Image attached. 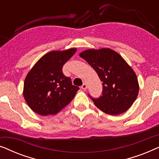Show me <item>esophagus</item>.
<instances>
[{"mask_svg": "<svg viewBox=\"0 0 159 159\" xmlns=\"http://www.w3.org/2000/svg\"><path fill=\"white\" fill-rule=\"evenodd\" d=\"M81 88H82V89H83V90H86V89H87L86 83H83V84H82V85L81 86Z\"/></svg>", "mask_w": 159, "mask_h": 159, "instance_id": "1", "label": "esophagus"}]
</instances>
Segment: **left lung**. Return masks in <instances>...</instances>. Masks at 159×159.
<instances>
[{"label": "left lung", "instance_id": "1", "mask_svg": "<svg viewBox=\"0 0 159 159\" xmlns=\"http://www.w3.org/2000/svg\"><path fill=\"white\" fill-rule=\"evenodd\" d=\"M80 56L95 69L103 82L101 96L94 98L88 94L100 110L119 115L131 107L138 95V78L119 53L109 48L90 49L82 52Z\"/></svg>", "mask_w": 159, "mask_h": 159}]
</instances>
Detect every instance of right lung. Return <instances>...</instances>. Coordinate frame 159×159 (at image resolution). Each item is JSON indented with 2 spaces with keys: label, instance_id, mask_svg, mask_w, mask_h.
Listing matches in <instances>:
<instances>
[{
  "label": "right lung",
  "instance_id": "1",
  "mask_svg": "<svg viewBox=\"0 0 159 159\" xmlns=\"http://www.w3.org/2000/svg\"><path fill=\"white\" fill-rule=\"evenodd\" d=\"M77 51H51L43 56L28 73L24 98L30 108L42 116L57 114L72 101L79 87L73 85L62 68Z\"/></svg>",
  "mask_w": 159,
  "mask_h": 159
}]
</instances>
